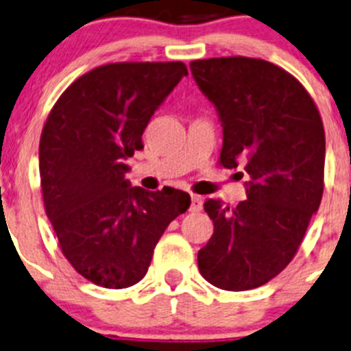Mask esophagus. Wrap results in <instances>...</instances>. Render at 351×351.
I'll use <instances>...</instances> for the list:
<instances>
[{"label":"esophagus","mask_w":351,"mask_h":351,"mask_svg":"<svg viewBox=\"0 0 351 351\" xmlns=\"http://www.w3.org/2000/svg\"><path fill=\"white\" fill-rule=\"evenodd\" d=\"M202 205H204V200H202V197L192 195V205H190V210H192V212H200L202 210Z\"/></svg>","instance_id":"esophagus-1"}]
</instances>
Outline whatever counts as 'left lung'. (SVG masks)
Here are the masks:
<instances>
[{"label":"left lung","mask_w":351,"mask_h":351,"mask_svg":"<svg viewBox=\"0 0 351 351\" xmlns=\"http://www.w3.org/2000/svg\"><path fill=\"white\" fill-rule=\"evenodd\" d=\"M193 80L222 122L221 165H244L246 200L229 207L208 198L214 234L198 251L208 284L256 289L292 261L324 189V127L306 88L263 59L190 62Z\"/></svg>","instance_id":"obj_1"}]
</instances>
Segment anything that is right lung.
Returning <instances> with one entry per match:
<instances>
[{"mask_svg": "<svg viewBox=\"0 0 351 351\" xmlns=\"http://www.w3.org/2000/svg\"><path fill=\"white\" fill-rule=\"evenodd\" d=\"M189 71L183 62H115L77 77L47 117L38 146L45 214L74 270L105 289L143 280L154 247L190 195L125 180V159Z\"/></svg>", "mask_w": 351, "mask_h": 351, "instance_id": "obj_1", "label": "right lung"}]
</instances>
